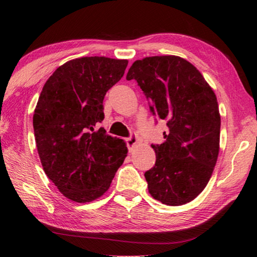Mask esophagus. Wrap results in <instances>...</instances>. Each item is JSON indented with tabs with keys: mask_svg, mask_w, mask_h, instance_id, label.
Listing matches in <instances>:
<instances>
[{
	"mask_svg": "<svg viewBox=\"0 0 257 257\" xmlns=\"http://www.w3.org/2000/svg\"><path fill=\"white\" fill-rule=\"evenodd\" d=\"M125 143H127V146H128L129 151H132L133 147L138 143V139L136 137V135L132 134V136L128 137V138H125Z\"/></svg>",
	"mask_w": 257,
	"mask_h": 257,
	"instance_id": "34e87169",
	"label": "esophagus"
}]
</instances>
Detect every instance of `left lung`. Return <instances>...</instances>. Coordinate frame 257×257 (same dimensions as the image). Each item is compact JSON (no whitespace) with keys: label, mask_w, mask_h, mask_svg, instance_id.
Masks as SVG:
<instances>
[{"label":"left lung","mask_w":257,"mask_h":257,"mask_svg":"<svg viewBox=\"0 0 257 257\" xmlns=\"http://www.w3.org/2000/svg\"><path fill=\"white\" fill-rule=\"evenodd\" d=\"M151 112L167 120L165 142L152 145L155 165L145 172L152 197L165 205H184L205 188L220 150L221 118L216 96L202 73L176 55L149 56L130 67Z\"/></svg>","instance_id":"obj_1"}]
</instances>
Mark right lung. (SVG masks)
Masks as SVG:
<instances>
[{
	"instance_id": "add662e5",
	"label": "right lung",
	"mask_w": 257,
	"mask_h": 257,
	"mask_svg": "<svg viewBox=\"0 0 257 257\" xmlns=\"http://www.w3.org/2000/svg\"><path fill=\"white\" fill-rule=\"evenodd\" d=\"M128 60L85 56L59 67L43 87L33 116L43 169L60 193L77 203L101 197L128 150L98 128L103 99Z\"/></svg>"
}]
</instances>
